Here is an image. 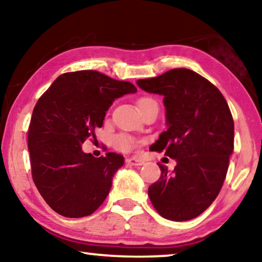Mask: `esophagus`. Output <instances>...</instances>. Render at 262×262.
I'll list each match as a JSON object with an SVG mask.
<instances>
[{"instance_id":"obj_1","label":"esophagus","mask_w":262,"mask_h":262,"mask_svg":"<svg viewBox=\"0 0 262 262\" xmlns=\"http://www.w3.org/2000/svg\"><path fill=\"white\" fill-rule=\"evenodd\" d=\"M126 163L130 164V166H143L144 161L139 159V157H128V159H126Z\"/></svg>"}]
</instances>
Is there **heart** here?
<instances>
[{
  "label": "heart",
  "mask_w": 262,
  "mask_h": 262,
  "mask_svg": "<svg viewBox=\"0 0 262 262\" xmlns=\"http://www.w3.org/2000/svg\"><path fill=\"white\" fill-rule=\"evenodd\" d=\"M148 101H152L151 99L149 98H142L138 100V106L142 105V103H145ZM136 144L135 139L131 138L130 136H126V135H119L117 136L116 138H114V145H116V148H118L119 150H123V151H128V150H131L134 148Z\"/></svg>",
  "instance_id": "1"
}]
</instances>
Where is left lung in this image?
Listing matches in <instances>:
<instances>
[{
	"instance_id": "left-lung-1",
	"label": "left lung",
	"mask_w": 262,
	"mask_h": 262,
	"mask_svg": "<svg viewBox=\"0 0 262 262\" xmlns=\"http://www.w3.org/2000/svg\"><path fill=\"white\" fill-rule=\"evenodd\" d=\"M143 91L163 96L167 130L150 149L177 161L161 166L148 189L152 205L167 220L189 221L217 198L234 150V120L217 87L194 71L179 68L137 81Z\"/></svg>"
}]
</instances>
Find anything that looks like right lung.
<instances>
[{"mask_svg": "<svg viewBox=\"0 0 262 262\" xmlns=\"http://www.w3.org/2000/svg\"><path fill=\"white\" fill-rule=\"evenodd\" d=\"M136 92L130 82L81 70L60 75L38 100L28 128L32 178L57 213L89 216L108 195L124 156L94 157L82 144L102 126L114 100Z\"/></svg>", "mask_w": 262, "mask_h": 262, "instance_id": "right-lung-1", "label": "right lung"}]
</instances>
